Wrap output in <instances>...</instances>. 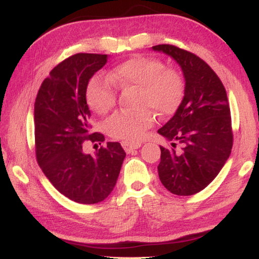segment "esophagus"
Returning <instances> with one entry per match:
<instances>
[{
  "label": "esophagus",
  "mask_w": 259,
  "mask_h": 259,
  "mask_svg": "<svg viewBox=\"0 0 259 259\" xmlns=\"http://www.w3.org/2000/svg\"><path fill=\"white\" fill-rule=\"evenodd\" d=\"M121 146L122 148H124V150L130 153L132 152L133 150H135V149H139L140 147H141V143H134V142H130V141H122L121 142Z\"/></svg>",
  "instance_id": "esophagus-1"
}]
</instances>
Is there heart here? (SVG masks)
Returning <instances> with one entry per match:
<instances>
[{
    "label": "heart",
    "instance_id": "1",
    "mask_svg": "<svg viewBox=\"0 0 259 259\" xmlns=\"http://www.w3.org/2000/svg\"><path fill=\"white\" fill-rule=\"evenodd\" d=\"M109 80L119 88L139 90L141 108L153 109L159 116H169L179 108L184 94V80L179 71L165 68L159 59L137 56L117 65L109 74ZM102 76L95 75L86 88L89 106L98 113H106L115 106L116 92ZM155 121L153 113L117 112L104 124L107 133L127 141H139Z\"/></svg>",
    "mask_w": 259,
    "mask_h": 259
}]
</instances>
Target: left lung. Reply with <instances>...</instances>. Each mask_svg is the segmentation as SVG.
<instances>
[{"instance_id": "obj_1", "label": "left lung", "mask_w": 259, "mask_h": 259, "mask_svg": "<svg viewBox=\"0 0 259 259\" xmlns=\"http://www.w3.org/2000/svg\"><path fill=\"white\" fill-rule=\"evenodd\" d=\"M152 50L173 58L185 80L182 102L158 130L171 142L169 148L160 147L158 174L169 192L192 196L216 178L230 157L233 134L228 95L219 76L196 54L169 44Z\"/></svg>"}]
</instances>
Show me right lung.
I'll list each match as a JSON object with an SVG mask.
<instances>
[{"instance_id": "obj_1", "label": "right lung", "mask_w": 259, "mask_h": 259, "mask_svg": "<svg viewBox=\"0 0 259 259\" xmlns=\"http://www.w3.org/2000/svg\"><path fill=\"white\" fill-rule=\"evenodd\" d=\"M107 60V54L94 53L63 60L43 80L34 106L39 167L59 192L84 205L101 202L111 193L126 156L118 142H108L94 156L83 150L88 140L104 141L101 133H91L86 88Z\"/></svg>"}]
</instances>
